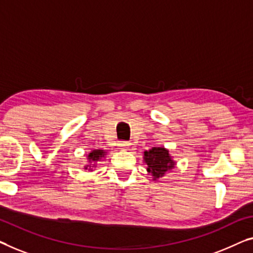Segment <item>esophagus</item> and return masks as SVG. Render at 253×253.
Wrapping results in <instances>:
<instances>
[{"label": "esophagus", "instance_id": "obj_1", "mask_svg": "<svg viewBox=\"0 0 253 253\" xmlns=\"http://www.w3.org/2000/svg\"><path fill=\"white\" fill-rule=\"evenodd\" d=\"M119 145L122 146V149H129L131 144H130L129 142H127V141H123V142L119 143Z\"/></svg>", "mask_w": 253, "mask_h": 253}]
</instances>
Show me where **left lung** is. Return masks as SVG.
<instances>
[{
    "mask_svg": "<svg viewBox=\"0 0 253 253\" xmlns=\"http://www.w3.org/2000/svg\"><path fill=\"white\" fill-rule=\"evenodd\" d=\"M143 159L148 166L146 170L153 176L154 180L175 168V161L169 154V151L165 148H152L145 151Z\"/></svg>",
    "mask_w": 253,
    "mask_h": 253,
    "instance_id": "obj_1",
    "label": "left lung"
}]
</instances>
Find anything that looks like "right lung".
Masks as SVG:
<instances>
[{
  "label": "right lung",
  "instance_id": "add662e5",
  "mask_svg": "<svg viewBox=\"0 0 253 253\" xmlns=\"http://www.w3.org/2000/svg\"><path fill=\"white\" fill-rule=\"evenodd\" d=\"M105 153H107V152H104L103 150H93L92 152L88 153L87 154V160H88L89 165L85 166V169H88L89 168L90 169L88 170H92L90 167H94L97 161H100L101 159H102V158H104Z\"/></svg>",
  "mask_w": 253,
  "mask_h": 253
}]
</instances>
